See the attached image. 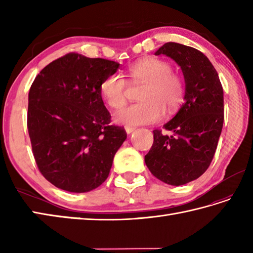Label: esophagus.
<instances>
[{
	"label": "esophagus",
	"mask_w": 253,
	"mask_h": 253,
	"mask_svg": "<svg viewBox=\"0 0 253 253\" xmlns=\"http://www.w3.org/2000/svg\"><path fill=\"white\" fill-rule=\"evenodd\" d=\"M135 129H136L135 127H130V126H126L125 127V130H126V132L128 133V135H129V133H131Z\"/></svg>",
	"instance_id": "34e87169"
}]
</instances>
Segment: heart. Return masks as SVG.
I'll return each mask as SVG.
<instances>
[{
	"label": "heart",
	"mask_w": 253,
	"mask_h": 253,
	"mask_svg": "<svg viewBox=\"0 0 253 253\" xmlns=\"http://www.w3.org/2000/svg\"><path fill=\"white\" fill-rule=\"evenodd\" d=\"M168 62L158 57H146L128 68L132 83L146 84L140 93L141 102L117 111L114 121L124 125H147L161 121L164 110L174 113L182 103L185 95L184 80ZM106 104L118 109L126 102L127 82L120 74H111L101 84Z\"/></svg>",
	"instance_id": "obj_1"
}]
</instances>
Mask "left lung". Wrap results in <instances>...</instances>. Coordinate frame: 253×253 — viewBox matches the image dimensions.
<instances>
[{"label":"left lung","mask_w":253,"mask_h":253,"mask_svg":"<svg viewBox=\"0 0 253 253\" xmlns=\"http://www.w3.org/2000/svg\"><path fill=\"white\" fill-rule=\"evenodd\" d=\"M178 64L185 78V102L177 114L153 130V144L144 157L149 170L171 186L199 178L211 164L224 123V94L217 72L202 52L168 42L155 52Z\"/></svg>","instance_id":"1"}]
</instances>
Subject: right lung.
<instances>
[{
	"label": "right lung",
	"mask_w": 253,
	"mask_h": 253,
	"mask_svg": "<svg viewBox=\"0 0 253 253\" xmlns=\"http://www.w3.org/2000/svg\"><path fill=\"white\" fill-rule=\"evenodd\" d=\"M120 64L68 53L46 65L32 83L27 127L40 173L60 189L88 192L103 184L126 140L111 125L102 82Z\"/></svg>",
	"instance_id": "obj_1"
}]
</instances>
